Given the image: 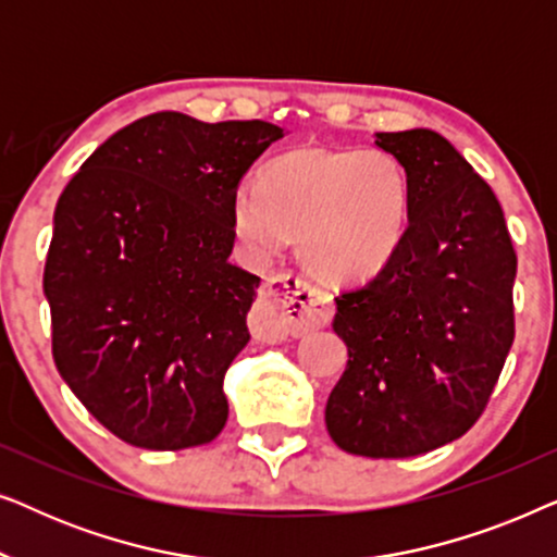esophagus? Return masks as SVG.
I'll list each match as a JSON object with an SVG mask.
<instances>
[{
    "mask_svg": "<svg viewBox=\"0 0 557 557\" xmlns=\"http://www.w3.org/2000/svg\"><path fill=\"white\" fill-rule=\"evenodd\" d=\"M332 296L301 273H276L265 281L256 307V332L263 339L304 337L332 319Z\"/></svg>",
    "mask_w": 557,
    "mask_h": 557,
    "instance_id": "34e87169",
    "label": "esophagus"
}]
</instances>
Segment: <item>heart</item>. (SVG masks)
<instances>
[{
    "label": "heart",
    "instance_id": "heart-1",
    "mask_svg": "<svg viewBox=\"0 0 557 557\" xmlns=\"http://www.w3.org/2000/svg\"><path fill=\"white\" fill-rule=\"evenodd\" d=\"M235 238L269 261L299 235L304 261L334 284L372 278L398 253L410 220L406 166L383 149L299 147L233 193Z\"/></svg>",
    "mask_w": 557,
    "mask_h": 557
}]
</instances>
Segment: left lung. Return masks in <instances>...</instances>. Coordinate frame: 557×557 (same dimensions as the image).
Returning a JSON list of instances; mask_svg holds the SVG:
<instances>
[{"mask_svg":"<svg viewBox=\"0 0 557 557\" xmlns=\"http://www.w3.org/2000/svg\"><path fill=\"white\" fill-rule=\"evenodd\" d=\"M375 144L408 172V233L383 271L334 299L347 368L324 421L342 451L408 459L482 416L515 339L517 256L492 187L444 136Z\"/></svg>","mask_w":557,"mask_h":557,"instance_id":"left-lung-1","label":"left lung"}]
</instances>
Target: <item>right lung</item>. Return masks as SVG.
<instances>
[{"instance_id":"1","label":"right lung","mask_w":557,"mask_h":557,"mask_svg":"<svg viewBox=\"0 0 557 557\" xmlns=\"http://www.w3.org/2000/svg\"><path fill=\"white\" fill-rule=\"evenodd\" d=\"M284 136L269 121L159 111L109 136L67 182L42 288L60 377L113 436L210 444L261 278L231 258L233 193Z\"/></svg>"}]
</instances>
